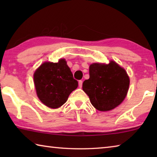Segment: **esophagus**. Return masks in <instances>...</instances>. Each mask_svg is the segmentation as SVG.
<instances>
[{
    "label": "esophagus",
    "mask_w": 157,
    "mask_h": 157,
    "mask_svg": "<svg viewBox=\"0 0 157 157\" xmlns=\"http://www.w3.org/2000/svg\"><path fill=\"white\" fill-rule=\"evenodd\" d=\"M78 84H79V88H82V80H79V82H78Z\"/></svg>",
    "instance_id": "34e87169"
}]
</instances>
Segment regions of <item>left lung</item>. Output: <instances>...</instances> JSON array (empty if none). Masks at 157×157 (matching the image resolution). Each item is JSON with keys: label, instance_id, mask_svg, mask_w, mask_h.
<instances>
[{"label": "left lung", "instance_id": "left-lung-1", "mask_svg": "<svg viewBox=\"0 0 157 157\" xmlns=\"http://www.w3.org/2000/svg\"><path fill=\"white\" fill-rule=\"evenodd\" d=\"M89 76L83 82L82 89L96 109L110 111L125 98L129 86V76L114 61L108 64L92 63L89 66Z\"/></svg>", "mask_w": 157, "mask_h": 157}]
</instances>
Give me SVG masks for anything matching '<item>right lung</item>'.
I'll return each mask as SVG.
<instances>
[{"label": "right lung", "instance_id": "obj_1", "mask_svg": "<svg viewBox=\"0 0 157 157\" xmlns=\"http://www.w3.org/2000/svg\"><path fill=\"white\" fill-rule=\"evenodd\" d=\"M34 83L39 100L52 109L64 104L78 86L64 59H60L57 63H42L34 73Z\"/></svg>", "mask_w": 157, "mask_h": 157}]
</instances>
